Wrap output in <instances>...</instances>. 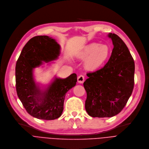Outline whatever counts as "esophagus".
<instances>
[{
	"label": "esophagus",
	"mask_w": 149,
	"mask_h": 149,
	"mask_svg": "<svg viewBox=\"0 0 149 149\" xmlns=\"http://www.w3.org/2000/svg\"><path fill=\"white\" fill-rule=\"evenodd\" d=\"M84 81V77L83 75H80L77 77V81L79 83H83Z\"/></svg>",
	"instance_id": "esophagus-1"
}]
</instances>
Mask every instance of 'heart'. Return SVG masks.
<instances>
[{
  "instance_id": "heart-1",
  "label": "heart",
  "mask_w": 149,
  "mask_h": 149,
  "mask_svg": "<svg viewBox=\"0 0 149 149\" xmlns=\"http://www.w3.org/2000/svg\"><path fill=\"white\" fill-rule=\"evenodd\" d=\"M110 53L111 50L107 45L91 43L83 48L79 56L81 59H86L84 66L87 70H95L108 61Z\"/></svg>"
}]
</instances>
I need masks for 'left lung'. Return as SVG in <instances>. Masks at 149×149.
I'll return each mask as SVG.
<instances>
[{
  "mask_svg": "<svg viewBox=\"0 0 149 149\" xmlns=\"http://www.w3.org/2000/svg\"><path fill=\"white\" fill-rule=\"evenodd\" d=\"M108 37L113 49L104 66L92 73L83 83L87 93L85 109L93 117H111L126 106L134 87V62L125 42L114 33Z\"/></svg>",
  "mask_w": 149,
  "mask_h": 149,
  "instance_id": "8db88e82",
  "label": "left lung"
}]
</instances>
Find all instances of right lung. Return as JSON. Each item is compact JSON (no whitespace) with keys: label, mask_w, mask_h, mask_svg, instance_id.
<instances>
[{"label":"right lung","mask_w":149,"mask_h":149,"mask_svg":"<svg viewBox=\"0 0 149 149\" xmlns=\"http://www.w3.org/2000/svg\"><path fill=\"white\" fill-rule=\"evenodd\" d=\"M61 46L47 36H37L23 47L16 65V88L17 96L27 112L42 120H54L63 110L66 93L77 82V75L65 79L54 77L45 87L36 83L33 70L58 58Z\"/></svg>","instance_id":"add662e5"}]
</instances>
